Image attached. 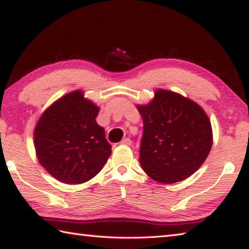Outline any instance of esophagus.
<instances>
[{"label":"esophagus","instance_id":"34e87169","mask_svg":"<svg viewBox=\"0 0 249 249\" xmlns=\"http://www.w3.org/2000/svg\"><path fill=\"white\" fill-rule=\"evenodd\" d=\"M122 144H125V145H131L133 144V141H131L129 138H124L123 140L121 141Z\"/></svg>","mask_w":249,"mask_h":249}]
</instances>
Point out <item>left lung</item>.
Returning a JSON list of instances; mask_svg holds the SVG:
<instances>
[{
	"mask_svg": "<svg viewBox=\"0 0 249 249\" xmlns=\"http://www.w3.org/2000/svg\"><path fill=\"white\" fill-rule=\"evenodd\" d=\"M143 120L140 165L151 178L172 184L195 173L213 143L211 122L193 100L157 89L146 106H137Z\"/></svg>",
	"mask_w": 249,
	"mask_h": 249,
	"instance_id": "obj_1",
	"label": "left lung"
}]
</instances>
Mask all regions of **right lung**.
Here are the masks:
<instances>
[{
    "label": "right lung",
    "instance_id": "obj_1",
    "mask_svg": "<svg viewBox=\"0 0 249 249\" xmlns=\"http://www.w3.org/2000/svg\"><path fill=\"white\" fill-rule=\"evenodd\" d=\"M98 112L97 106L75 91L40 116L34 131L36 155L52 177L65 184H81L102 170L111 145L95 121Z\"/></svg>",
    "mask_w": 249,
    "mask_h": 249
}]
</instances>
